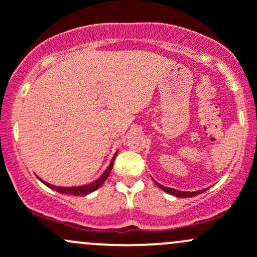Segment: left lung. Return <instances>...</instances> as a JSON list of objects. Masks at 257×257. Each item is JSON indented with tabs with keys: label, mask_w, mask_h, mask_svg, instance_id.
Listing matches in <instances>:
<instances>
[{
	"label": "left lung",
	"mask_w": 257,
	"mask_h": 257,
	"mask_svg": "<svg viewBox=\"0 0 257 257\" xmlns=\"http://www.w3.org/2000/svg\"><path fill=\"white\" fill-rule=\"evenodd\" d=\"M154 183L157 184V185L159 186L162 190H164L165 193L172 194V195L178 196V198H191V196H195V195H198V194L204 193V191L206 190V189H204V190H198V191H180V190H175V189H173V188H168V186L162 185V184H159L158 181H155V180H154Z\"/></svg>",
	"instance_id": "1"
}]
</instances>
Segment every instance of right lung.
<instances>
[{"mask_svg": "<svg viewBox=\"0 0 257 257\" xmlns=\"http://www.w3.org/2000/svg\"><path fill=\"white\" fill-rule=\"evenodd\" d=\"M116 154H118V152H115V154L113 155L112 162H110L109 167H108L107 169H105V172L103 173V174L100 175V177L98 178L97 180L93 181V183H90V184H88V185L71 186V188H63V186L52 185V184H49V183H47V181L42 180V179H40V178H38V179H40V180L42 181V183L45 184V185H47L48 188L53 189V190L58 191V193H61V194H69V195L84 196V195H87V194H90V193H93V191H94V190H97V189L99 188V186L102 185V184L104 183L105 180H107L108 175H109V173L112 172V168H113V164H114V160H115V158H116Z\"/></svg>", "mask_w": 257, "mask_h": 257, "instance_id": "1", "label": "right lung"}]
</instances>
